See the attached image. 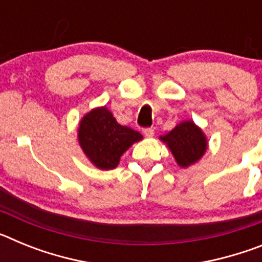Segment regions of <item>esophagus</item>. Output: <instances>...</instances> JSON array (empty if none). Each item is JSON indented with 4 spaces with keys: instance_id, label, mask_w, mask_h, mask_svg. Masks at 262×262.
<instances>
[{
    "instance_id": "34e87169",
    "label": "esophagus",
    "mask_w": 262,
    "mask_h": 262,
    "mask_svg": "<svg viewBox=\"0 0 262 262\" xmlns=\"http://www.w3.org/2000/svg\"><path fill=\"white\" fill-rule=\"evenodd\" d=\"M143 134H144V136L145 138H154V135H155V129H152V128H145V129H143Z\"/></svg>"
}]
</instances>
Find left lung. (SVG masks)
<instances>
[{
  "instance_id": "obj_1",
  "label": "left lung",
  "mask_w": 262,
  "mask_h": 262,
  "mask_svg": "<svg viewBox=\"0 0 262 262\" xmlns=\"http://www.w3.org/2000/svg\"><path fill=\"white\" fill-rule=\"evenodd\" d=\"M159 139L172 152L176 163L180 168L187 169L205 156L209 140L200 126L194 120H182L173 129Z\"/></svg>"
}]
</instances>
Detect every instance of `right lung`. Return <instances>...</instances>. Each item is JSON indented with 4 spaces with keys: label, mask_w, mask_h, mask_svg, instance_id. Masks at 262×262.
Masks as SVG:
<instances>
[{
    "label": "right lung",
    "mask_w": 262,
    "mask_h": 262,
    "mask_svg": "<svg viewBox=\"0 0 262 262\" xmlns=\"http://www.w3.org/2000/svg\"><path fill=\"white\" fill-rule=\"evenodd\" d=\"M142 139L140 133L118 123L106 106L92 108L78 122V144L86 159L101 170L117 168L122 155Z\"/></svg>",
    "instance_id": "obj_1"
}]
</instances>
